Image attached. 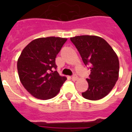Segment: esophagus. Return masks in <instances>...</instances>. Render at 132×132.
I'll return each instance as SVG.
<instances>
[{"label": "esophagus", "instance_id": "1", "mask_svg": "<svg viewBox=\"0 0 132 132\" xmlns=\"http://www.w3.org/2000/svg\"><path fill=\"white\" fill-rule=\"evenodd\" d=\"M72 79L73 81H77L78 79V77L76 75H72Z\"/></svg>", "mask_w": 132, "mask_h": 132}]
</instances>
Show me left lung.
<instances>
[{"mask_svg":"<svg viewBox=\"0 0 132 132\" xmlns=\"http://www.w3.org/2000/svg\"><path fill=\"white\" fill-rule=\"evenodd\" d=\"M85 65L90 66V78L86 79L88 90L82 96L88 100L101 99L110 92L119 74L117 53L108 42L96 36H79L70 38Z\"/></svg>","mask_w":132,"mask_h":132,"instance_id":"8db88e82","label":"left lung"}]
</instances>
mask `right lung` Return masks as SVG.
I'll list each match as a JSON object with an SVG mask.
<instances>
[{
    "instance_id": "1",
    "label": "right lung",
    "mask_w": 132,
    "mask_h": 132,
    "mask_svg": "<svg viewBox=\"0 0 132 132\" xmlns=\"http://www.w3.org/2000/svg\"><path fill=\"white\" fill-rule=\"evenodd\" d=\"M67 38L47 37L35 39L22 50L17 62L20 82L31 94L47 100L59 93L66 77L59 75L55 58Z\"/></svg>"
}]
</instances>
